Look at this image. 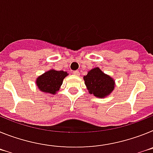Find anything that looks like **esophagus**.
Here are the masks:
<instances>
[{
    "label": "esophagus",
    "mask_w": 153,
    "mask_h": 153,
    "mask_svg": "<svg viewBox=\"0 0 153 153\" xmlns=\"http://www.w3.org/2000/svg\"><path fill=\"white\" fill-rule=\"evenodd\" d=\"M73 74L75 75H77V76H78V75H80V72L78 71H73Z\"/></svg>",
    "instance_id": "1"
}]
</instances>
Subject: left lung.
<instances>
[{
	"label": "left lung",
	"instance_id": "obj_1",
	"mask_svg": "<svg viewBox=\"0 0 153 153\" xmlns=\"http://www.w3.org/2000/svg\"><path fill=\"white\" fill-rule=\"evenodd\" d=\"M83 78L88 92L98 98L108 96L115 88L113 78L102 72L99 68L90 70Z\"/></svg>",
	"mask_w": 153,
	"mask_h": 153
}]
</instances>
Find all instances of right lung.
Returning a JSON list of instances; mask_svg holds the SVG:
<instances>
[{"label": "right lung", "mask_w": 153, "mask_h": 153, "mask_svg": "<svg viewBox=\"0 0 153 153\" xmlns=\"http://www.w3.org/2000/svg\"><path fill=\"white\" fill-rule=\"evenodd\" d=\"M68 75L66 71L51 69L37 78L36 85L38 89L43 92L54 95L59 90L64 78Z\"/></svg>", "instance_id": "add662e5"}]
</instances>
